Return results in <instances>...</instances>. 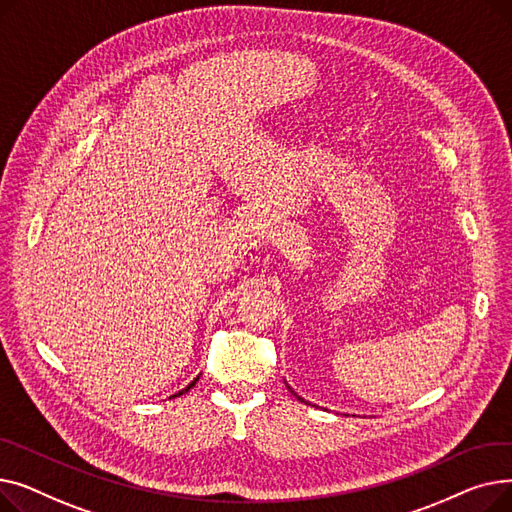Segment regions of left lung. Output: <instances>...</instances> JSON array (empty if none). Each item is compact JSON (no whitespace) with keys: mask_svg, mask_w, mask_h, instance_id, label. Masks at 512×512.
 <instances>
[{"mask_svg":"<svg viewBox=\"0 0 512 512\" xmlns=\"http://www.w3.org/2000/svg\"><path fill=\"white\" fill-rule=\"evenodd\" d=\"M292 394H294V392H292ZM294 396H297V398H299V400H301V402H305V400H303V398H301V396H299V394H294Z\"/></svg>","mask_w":512,"mask_h":512,"instance_id":"left-lung-1","label":"left lung"}]
</instances>
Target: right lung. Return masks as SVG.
<instances>
[{
  "instance_id": "1",
  "label": "right lung",
  "mask_w": 512,
  "mask_h": 512,
  "mask_svg": "<svg viewBox=\"0 0 512 512\" xmlns=\"http://www.w3.org/2000/svg\"><path fill=\"white\" fill-rule=\"evenodd\" d=\"M197 380H199V378H197ZM197 380H193V382H191V384H188V386H186V388H182V390H180V392H178V394H174V396H180V394H184V392H188V390H191V388H193V386H195V384H197Z\"/></svg>"
}]
</instances>
